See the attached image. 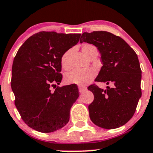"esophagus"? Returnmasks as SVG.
<instances>
[{
	"label": "esophagus",
	"mask_w": 153,
	"mask_h": 153,
	"mask_svg": "<svg viewBox=\"0 0 153 153\" xmlns=\"http://www.w3.org/2000/svg\"><path fill=\"white\" fill-rule=\"evenodd\" d=\"M78 89H79L80 93H82V92H85L86 90V87H84V86H78Z\"/></svg>",
	"instance_id": "1"
}]
</instances>
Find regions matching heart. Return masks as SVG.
Instances as JSON below:
<instances>
[{
    "instance_id": "1",
    "label": "heart",
    "mask_w": 153,
    "mask_h": 153,
    "mask_svg": "<svg viewBox=\"0 0 153 153\" xmlns=\"http://www.w3.org/2000/svg\"><path fill=\"white\" fill-rule=\"evenodd\" d=\"M82 51L84 55L89 58V57L95 52H98L97 48L90 44H84L82 47ZM70 49L66 51L62 55L61 58V64L64 69H69L70 66L69 63V55ZM95 69H75L69 72L65 76V82L68 84H76V85L84 86L91 82L94 77L95 76Z\"/></svg>"
}]
</instances>
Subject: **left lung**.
<instances>
[{
    "label": "left lung",
    "instance_id": "left-lung-1",
    "mask_svg": "<svg viewBox=\"0 0 153 153\" xmlns=\"http://www.w3.org/2000/svg\"><path fill=\"white\" fill-rule=\"evenodd\" d=\"M80 42L92 44L101 53L103 66L95 81L113 84L106 89L88 86L94 95L89 118L97 126L112 129L124 125L133 116L141 97V69L135 51L120 38L105 31L84 32Z\"/></svg>",
    "mask_w": 153,
    "mask_h": 153
}]
</instances>
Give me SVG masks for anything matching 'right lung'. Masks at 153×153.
<instances>
[{
    "label": "right lung",
    "mask_w": 153,
    "mask_h": 153,
    "mask_svg": "<svg viewBox=\"0 0 153 153\" xmlns=\"http://www.w3.org/2000/svg\"><path fill=\"white\" fill-rule=\"evenodd\" d=\"M81 34L40 32L18 49L12 68L11 86L23 121L41 132H52L67 124L78 86H58L62 80L61 58L79 41ZM55 89L52 92L51 88Z\"/></svg>",
    "instance_id": "obj_1"
}]
</instances>
